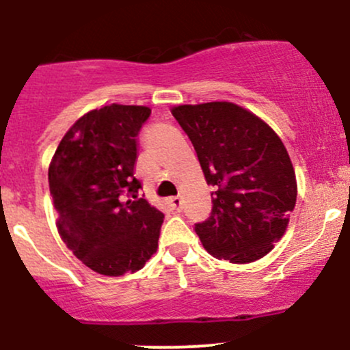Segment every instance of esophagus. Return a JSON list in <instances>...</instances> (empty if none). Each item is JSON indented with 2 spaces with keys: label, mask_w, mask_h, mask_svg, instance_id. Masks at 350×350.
I'll list each match as a JSON object with an SVG mask.
<instances>
[{
  "label": "esophagus",
  "mask_w": 350,
  "mask_h": 350,
  "mask_svg": "<svg viewBox=\"0 0 350 350\" xmlns=\"http://www.w3.org/2000/svg\"><path fill=\"white\" fill-rule=\"evenodd\" d=\"M170 206L175 213H180V211H182V199H180V197H172Z\"/></svg>",
  "instance_id": "esophagus-1"
}]
</instances>
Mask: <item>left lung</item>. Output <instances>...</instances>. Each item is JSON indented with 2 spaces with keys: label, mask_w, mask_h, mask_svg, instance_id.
I'll return each mask as SVG.
<instances>
[{
  "label": "left lung",
  "mask_w": 350,
  "mask_h": 350,
  "mask_svg": "<svg viewBox=\"0 0 350 350\" xmlns=\"http://www.w3.org/2000/svg\"><path fill=\"white\" fill-rule=\"evenodd\" d=\"M172 113L192 141L213 211L196 224L204 248L233 264L262 258L282 238L296 204V174L281 137L231 102L176 105Z\"/></svg>",
  "instance_id": "8db88e82"
}]
</instances>
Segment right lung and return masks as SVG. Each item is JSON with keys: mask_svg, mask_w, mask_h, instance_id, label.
<instances>
[{"mask_svg": "<svg viewBox=\"0 0 350 350\" xmlns=\"http://www.w3.org/2000/svg\"><path fill=\"white\" fill-rule=\"evenodd\" d=\"M143 105L110 103L79 117L49 165L59 237L92 271L119 278L144 267L158 248L163 213L137 196Z\"/></svg>", "mask_w": 350, "mask_h": 350, "instance_id": "obj_1", "label": "right lung"}]
</instances>
